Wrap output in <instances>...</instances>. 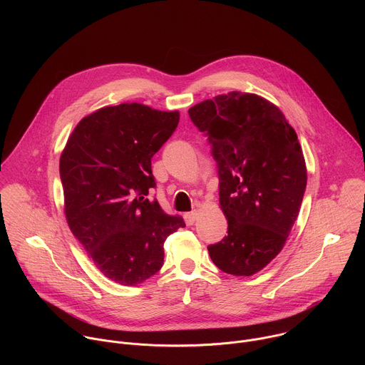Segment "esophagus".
Returning a JSON list of instances; mask_svg holds the SVG:
<instances>
[{"mask_svg":"<svg viewBox=\"0 0 365 365\" xmlns=\"http://www.w3.org/2000/svg\"><path fill=\"white\" fill-rule=\"evenodd\" d=\"M185 217V222L186 225H193L195 221L197 220V211H192V212H187L183 215Z\"/></svg>","mask_w":365,"mask_h":365,"instance_id":"1","label":"esophagus"}]
</instances>
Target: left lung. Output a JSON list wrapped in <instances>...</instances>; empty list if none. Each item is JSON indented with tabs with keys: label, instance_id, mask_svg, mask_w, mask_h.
I'll list each match as a JSON object with an SVG mask.
<instances>
[{
	"label": "left lung",
	"instance_id": "obj_1",
	"mask_svg": "<svg viewBox=\"0 0 365 365\" xmlns=\"http://www.w3.org/2000/svg\"><path fill=\"white\" fill-rule=\"evenodd\" d=\"M212 148L228 235L207 245L214 264L252 276L282 251L299 215L307 175L297 134L255 93L228 92L189 110Z\"/></svg>",
	"mask_w": 365,
	"mask_h": 365
}]
</instances>
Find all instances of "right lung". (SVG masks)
Segmentation results:
<instances>
[{
    "mask_svg": "<svg viewBox=\"0 0 365 365\" xmlns=\"http://www.w3.org/2000/svg\"><path fill=\"white\" fill-rule=\"evenodd\" d=\"M179 118L137 102L101 108L79 121L61 155L68 225L96 269L123 286L158 273L166 238L185 227L147 199L151 158Z\"/></svg>",
    "mask_w": 365,
    "mask_h": 365,
    "instance_id": "obj_1",
    "label": "right lung"
}]
</instances>
